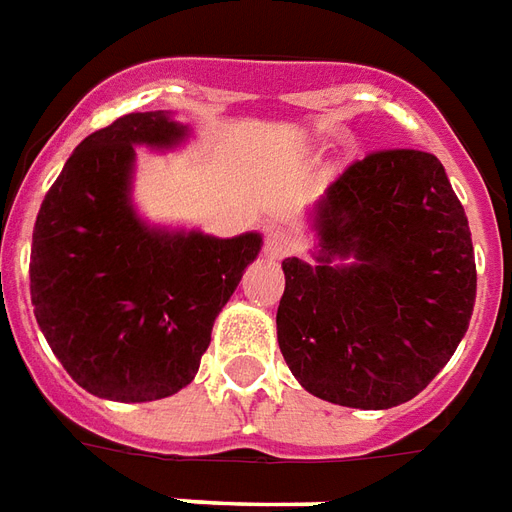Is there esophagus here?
<instances>
[{"instance_id": "34e87169", "label": "esophagus", "mask_w": 512, "mask_h": 512, "mask_svg": "<svg viewBox=\"0 0 512 512\" xmlns=\"http://www.w3.org/2000/svg\"><path fill=\"white\" fill-rule=\"evenodd\" d=\"M266 255L271 257V260H282V257H288L296 252V238L288 233H282V230H271V233L266 235Z\"/></svg>"}]
</instances>
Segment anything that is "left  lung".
Instances as JSON below:
<instances>
[{"instance_id":"left-lung-1","label":"left lung","mask_w":512,"mask_h":512,"mask_svg":"<svg viewBox=\"0 0 512 512\" xmlns=\"http://www.w3.org/2000/svg\"><path fill=\"white\" fill-rule=\"evenodd\" d=\"M315 263L282 260L279 351L310 395L348 408L417 397L450 362L477 293L472 233L441 161L378 150L310 211Z\"/></svg>"}]
</instances>
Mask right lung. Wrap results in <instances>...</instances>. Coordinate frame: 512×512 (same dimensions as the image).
<instances>
[{"mask_svg": "<svg viewBox=\"0 0 512 512\" xmlns=\"http://www.w3.org/2000/svg\"><path fill=\"white\" fill-rule=\"evenodd\" d=\"M186 139L189 126L169 112L117 117L79 142L40 205L35 318L68 376L95 397L147 403L191 384L216 315L260 255V233L216 238L136 213V147Z\"/></svg>", "mask_w": 512, "mask_h": 512, "instance_id": "obj_1", "label": "right lung"}]
</instances>
